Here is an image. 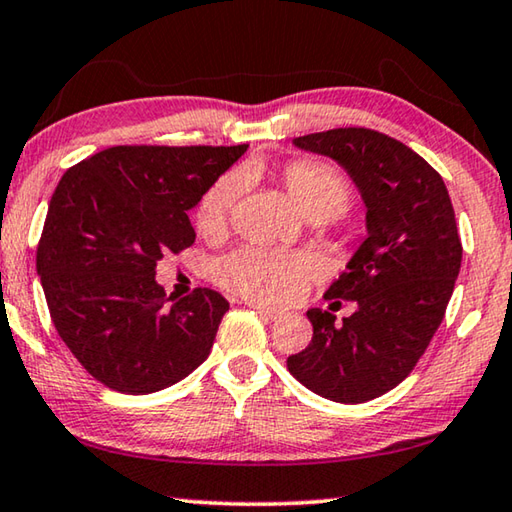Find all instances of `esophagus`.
Listing matches in <instances>:
<instances>
[{"label": "esophagus", "mask_w": 512, "mask_h": 512, "mask_svg": "<svg viewBox=\"0 0 512 512\" xmlns=\"http://www.w3.org/2000/svg\"><path fill=\"white\" fill-rule=\"evenodd\" d=\"M248 307H253L257 314H262L264 318L268 320H282L284 316H287V311L282 309H273V307H266V305H259V302H248Z\"/></svg>", "instance_id": "obj_1"}]
</instances>
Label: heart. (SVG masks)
I'll use <instances>...</instances> for the list:
<instances>
[{"label":"heart","instance_id":"obj_1","mask_svg":"<svg viewBox=\"0 0 512 512\" xmlns=\"http://www.w3.org/2000/svg\"><path fill=\"white\" fill-rule=\"evenodd\" d=\"M291 201L302 216L314 223L332 221L350 205V187L336 169L320 162H293L282 173ZM244 173L230 171L207 189L196 205V225L207 237L221 235L228 225L230 212L244 192ZM216 280L223 287L241 296L284 302L296 298L305 289L316 264L305 255L275 253V250L244 248L239 253L221 259L214 268Z\"/></svg>","mask_w":512,"mask_h":512}]
</instances>
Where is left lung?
<instances>
[{
	"instance_id": "8db88e82",
	"label": "left lung",
	"mask_w": 512,
	"mask_h": 512,
	"mask_svg": "<svg viewBox=\"0 0 512 512\" xmlns=\"http://www.w3.org/2000/svg\"><path fill=\"white\" fill-rule=\"evenodd\" d=\"M293 146L345 169L366 205L368 237L325 291L357 311L336 325L329 311L309 309L314 336L287 368L325 400H375L409 377L443 323L463 257L454 207L440 173L384 133L334 128Z\"/></svg>"
}]
</instances>
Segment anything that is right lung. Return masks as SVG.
<instances>
[{
	"instance_id": "obj_1",
	"label": "right lung",
	"mask_w": 512,
	"mask_h": 512,
	"mask_svg": "<svg viewBox=\"0 0 512 512\" xmlns=\"http://www.w3.org/2000/svg\"><path fill=\"white\" fill-rule=\"evenodd\" d=\"M246 149L112 146L60 178L36 268L60 339L112 391H162L210 354L228 300L167 298L155 266L194 244L187 212Z\"/></svg>"
}]
</instances>
